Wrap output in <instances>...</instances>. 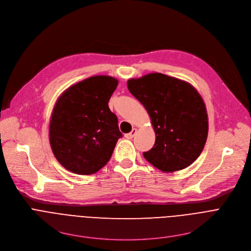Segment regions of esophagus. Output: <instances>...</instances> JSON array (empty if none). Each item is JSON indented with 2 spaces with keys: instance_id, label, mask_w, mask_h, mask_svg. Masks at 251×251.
I'll list each match as a JSON object with an SVG mask.
<instances>
[{
  "instance_id": "1",
  "label": "esophagus",
  "mask_w": 251,
  "mask_h": 251,
  "mask_svg": "<svg viewBox=\"0 0 251 251\" xmlns=\"http://www.w3.org/2000/svg\"><path fill=\"white\" fill-rule=\"evenodd\" d=\"M136 133H137V129H135V128H134L130 133L126 134V135H125V137H126L127 139H132V138L135 136V134H136Z\"/></svg>"
}]
</instances>
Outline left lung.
<instances>
[{"label":"left lung","instance_id":"obj_1","mask_svg":"<svg viewBox=\"0 0 251 251\" xmlns=\"http://www.w3.org/2000/svg\"><path fill=\"white\" fill-rule=\"evenodd\" d=\"M145 107L156 134L145 159L165 173L193 164L205 145L208 121L204 102L190 83L162 74H149L127 82Z\"/></svg>","mask_w":251,"mask_h":251}]
</instances>
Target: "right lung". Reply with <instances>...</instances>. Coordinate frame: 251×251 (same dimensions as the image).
Here are the masks:
<instances>
[{
    "mask_svg": "<svg viewBox=\"0 0 251 251\" xmlns=\"http://www.w3.org/2000/svg\"><path fill=\"white\" fill-rule=\"evenodd\" d=\"M118 80L107 75L86 78L57 99L50 123V143L56 160L68 171L92 175L112 156L122 133L108 101Z\"/></svg>",
    "mask_w": 251,
    "mask_h": 251,
    "instance_id": "add662e5",
    "label": "right lung"
}]
</instances>
